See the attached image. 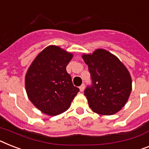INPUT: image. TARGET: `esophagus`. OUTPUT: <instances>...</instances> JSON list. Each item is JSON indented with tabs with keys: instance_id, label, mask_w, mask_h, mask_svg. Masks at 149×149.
<instances>
[{
	"instance_id": "34e87169",
	"label": "esophagus",
	"mask_w": 149,
	"mask_h": 149,
	"mask_svg": "<svg viewBox=\"0 0 149 149\" xmlns=\"http://www.w3.org/2000/svg\"><path fill=\"white\" fill-rule=\"evenodd\" d=\"M84 89H85V84H82V85L79 86V90H80V92H83Z\"/></svg>"
}]
</instances>
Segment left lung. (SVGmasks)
Masks as SVG:
<instances>
[{"label": "left lung", "mask_w": 149, "mask_h": 149, "mask_svg": "<svg viewBox=\"0 0 149 149\" xmlns=\"http://www.w3.org/2000/svg\"><path fill=\"white\" fill-rule=\"evenodd\" d=\"M88 65L92 86L84 91L89 107L95 113L109 116L118 112L129 100L132 78L124 64L115 55L103 49L83 54Z\"/></svg>", "instance_id": "1"}]
</instances>
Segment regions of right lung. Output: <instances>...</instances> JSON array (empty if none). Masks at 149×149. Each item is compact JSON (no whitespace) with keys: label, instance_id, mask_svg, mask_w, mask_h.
<instances>
[{"label":"right lung","instance_id":"add662e5","mask_svg":"<svg viewBox=\"0 0 149 149\" xmlns=\"http://www.w3.org/2000/svg\"><path fill=\"white\" fill-rule=\"evenodd\" d=\"M72 56L57 46H49L37 55L26 72L29 100L45 114L56 116L66 111L79 91L66 72Z\"/></svg>","mask_w":149,"mask_h":149}]
</instances>
